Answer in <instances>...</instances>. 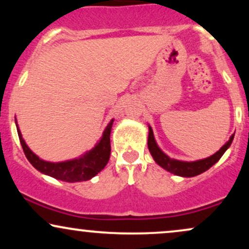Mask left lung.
<instances>
[{"label": "left lung", "instance_id": "left-lung-1", "mask_svg": "<svg viewBox=\"0 0 249 249\" xmlns=\"http://www.w3.org/2000/svg\"><path fill=\"white\" fill-rule=\"evenodd\" d=\"M234 139V134H232L226 144L222 146L218 152H215L213 156L208 157V158L200 159V160L196 161H181L177 160V159H172L165 154L159 148L158 144L156 142V139H154L152 127L148 126V139H147V146L148 150H150L151 156L153 157L154 161L161 166L162 168L168 171V172L176 174V176L180 177H186V178H191V177H196L198 174H201L205 171H207L208 168L213 166L215 162L219 161V159L221 158L222 154H224L227 148L231 146Z\"/></svg>", "mask_w": 249, "mask_h": 249}]
</instances>
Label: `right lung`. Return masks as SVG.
I'll list each match as a JSON object with an SVG mask.
<instances>
[{
  "label": "right lung",
  "mask_w": 249,
  "mask_h": 249,
  "mask_svg": "<svg viewBox=\"0 0 249 249\" xmlns=\"http://www.w3.org/2000/svg\"><path fill=\"white\" fill-rule=\"evenodd\" d=\"M16 122V121H15ZM113 119L108 123L107 128L103 132L102 138L97 142L96 146L92 150L85 152L79 158L71 159L67 161L51 162L45 161L36 156L33 151L25 144L23 137H22L21 131H19L18 125L16 122L17 133H18L19 142H21L22 147H23L24 154L29 162L36 168L37 171L47 176L53 177V178L62 180L67 182H76V181H87L90 180L96 174L107 166L108 159H110L111 144H110V133L112 128Z\"/></svg>",
  "instance_id": "1"
}]
</instances>
